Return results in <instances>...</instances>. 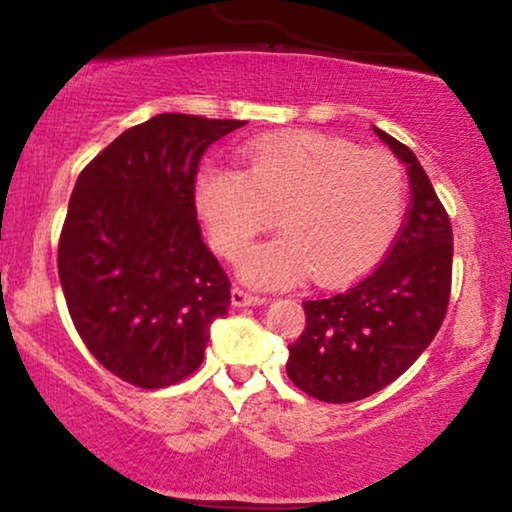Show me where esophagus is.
<instances>
[{
    "mask_svg": "<svg viewBox=\"0 0 512 512\" xmlns=\"http://www.w3.org/2000/svg\"><path fill=\"white\" fill-rule=\"evenodd\" d=\"M230 300H233L235 307H256V305L268 303V298L265 296L251 293L247 289H242V286H233V291H230Z\"/></svg>",
    "mask_w": 512,
    "mask_h": 512,
    "instance_id": "1",
    "label": "esophagus"
}]
</instances>
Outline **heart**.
I'll return each instance as SVG.
<instances>
[{
    "instance_id": "heart-1",
    "label": "heart",
    "mask_w": 512,
    "mask_h": 512,
    "mask_svg": "<svg viewBox=\"0 0 512 512\" xmlns=\"http://www.w3.org/2000/svg\"><path fill=\"white\" fill-rule=\"evenodd\" d=\"M244 158L247 172L205 167L195 207L226 258L242 256L279 212L284 235L244 256L249 284L286 286L310 270L317 282H349L387 254L403 226L408 184L387 151L293 130L254 139Z\"/></svg>"
}]
</instances>
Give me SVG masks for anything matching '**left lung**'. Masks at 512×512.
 Returning <instances> with one entry per match:
<instances>
[{"instance_id": "obj_1", "label": "left lung", "mask_w": 512, "mask_h": 512, "mask_svg": "<svg viewBox=\"0 0 512 512\" xmlns=\"http://www.w3.org/2000/svg\"><path fill=\"white\" fill-rule=\"evenodd\" d=\"M375 135L408 167L410 209L387 258L352 289L305 300L286 375L326 403L361 401L401 377L436 338L452 284V226L415 153Z\"/></svg>"}]
</instances>
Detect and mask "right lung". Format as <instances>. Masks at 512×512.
Segmentation results:
<instances>
[{
  "label": "right lung",
  "mask_w": 512,
  "mask_h": 512,
  "mask_svg": "<svg viewBox=\"0 0 512 512\" xmlns=\"http://www.w3.org/2000/svg\"><path fill=\"white\" fill-rule=\"evenodd\" d=\"M247 125L158 114L125 130L76 179L58 244L69 314L90 354L142 389L205 359L230 282L202 242L195 172L216 139Z\"/></svg>",
  "instance_id": "add662e5"
}]
</instances>
